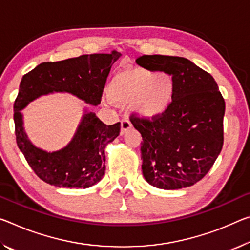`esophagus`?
Returning <instances> with one entry per match:
<instances>
[{
    "instance_id": "34e87169",
    "label": "esophagus",
    "mask_w": 250,
    "mask_h": 250,
    "mask_svg": "<svg viewBox=\"0 0 250 250\" xmlns=\"http://www.w3.org/2000/svg\"><path fill=\"white\" fill-rule=\"evenodd\" d=\"M130 128H131V122H130L129 119L128 118L122 119V120H121V131H120L121 136L128 131Z\"/></svg>"
}]
</instances>
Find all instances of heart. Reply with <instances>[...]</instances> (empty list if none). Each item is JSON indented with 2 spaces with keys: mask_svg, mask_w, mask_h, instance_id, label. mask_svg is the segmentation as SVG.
<instances>
[{
  "mask_svg": "<svg viewBox=\"0 0 250 250\" xmlns=\"http://www.w3.org/2000/svg\"><path fill=\"white\" fill-rule=\"evenodd\" d=\"M108 93L119 104L133 102L134 111L146 119H156L168 110L173 98V81L169 74L145 68H131L117 73Z\"/></svg>",
  "mask_w": 250,
  "mask_h": 250,
  "instance_id": "1",
  "label": "heart"
}]
</instances>
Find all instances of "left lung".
<instances>
[{
  "instance_id": "8db88e82",
  "label": "left lung",
  "mask_w": 250,
  "mask_h": 250,
  "mask_svg": "<svg viewBox=\"0 0 250 250\" xmlns=\"http://www.w3.org/2000/svg\"><path fill=\"white\" fill-rule=\"evenodd\" d=\"M137 64L172 77L173 98L156 119L130 116L141 133L142 173L153 187L181 189L203 179L224 145L225 100L210 74L188 59L142 55Z\"/></svg>"
}]
</instances>
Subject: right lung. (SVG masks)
I'll return each instance as SVG.
<instances>
[{
	"label": "right lung",
	"mask_w": 250,
	"mask_h": 250,
	"mask_svg": "<svg viewBox=\"0 0 250 250\" xmlns=\"http://www.w3.org/2000/svg\"><path fill=\"white\" fill-rule=\"evenodd\" d=\"M120 53L84 54L58 62H43L23 75L14 102L15 136L19 149L40 179L55 187L85 189L102 179L105 146L120 133V122L106 125L94 112L83 114L80 125L61 150L47 152L29 140L21 110L35 99L53 92H68L86 104L101 102L106 78Z\"/></svg>",
	"instance_id": "obj_1"
}]
</instances>
